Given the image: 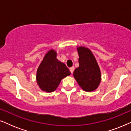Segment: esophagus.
<instances>
[{"label": "esophagus", "mask_w": 131, "mask_h": 131, "mask_svg": "<svg viewBox=\"0 0 131 131\" xmlns=\"http://www.w3.org/2000/svg\"><path fill=\"white\" fill-rule=\"evenodd\" d=\"M70 71L71 73H73V71H74V67H72L70 68Z\"/></svg>", "instance_id": "34e87169"}]
</instances>
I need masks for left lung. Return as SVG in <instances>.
Masks as SVG:
<instances>
[{
  "mask_svg": "<svg viewBox=\"0 0 131 131\" xmlns=\"http://www.w3.org/2000/svg\"><path fill=\"white\" fill-rule=\"evenodd\" d=\"M79 66L73 72L79 85L86 92L97 89L101 80V71L95 57L91 50L83 46L77 47Z\"/></svg>",
  "mask_w": 131,
  "mask_h": 131,
  "instance_id": "obj_1",
  "label": "left lung"
}]
</instances>
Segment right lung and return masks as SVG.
<instances>
[{
	"instance_id": "right-lung-1",
	"label": "right lung",
	"mask_w": 131,
	"mask_h": 131,
	"mask_svg": "<svg viewBox=\"0 0 131 131\" xmlns=\"http://www.w3.org/2000/svg\"><path fill=\"white\" fill-rule=\"evenodd\" d=\"M57 53L51 49L46 53L36 73V81L43 91L52 92L56 90L61 80L70 75L66 64L58 60Z\"/></svg>"
}]
</instances>
